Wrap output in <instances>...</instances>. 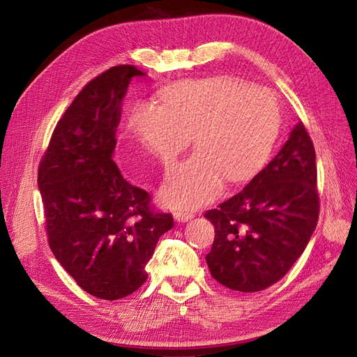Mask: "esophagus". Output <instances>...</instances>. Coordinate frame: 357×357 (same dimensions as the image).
I'll return each mask as SVG.
<instances>
[{"instance_id": "34e87169", "label": "esophagus", "mask_w": 357, "mask_h": 357, "mask_svg": "<svg viewBox=\"0 0 357 357\" xmlns=\"http://www.w3.org/2000/svg\"><path fill=\"white\" fill-rule=\"evenodd\" d=\"M193 218V213H185V211H176L174 213V219L177 222H188Z\"/></svg>"}]
</instances>
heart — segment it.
<instances>
[{"label": "heart", "instance_id": "1", "mask_svg": "<svg viewBox=\"0 0 357 357\" xmlns=\"http://www.w3.org/2000/svg\"><path fill=\"white\" fill-rule=\"evenodd\" d=\"M280 126L277 96L234 77L177 83L162 104L139 101L128 117L129 132L165 168L193 137L197 153L171 169L159 190L162 204L178 210L213 201L223 178L252 177L271 155Z\"/></svg>", "mask_w": 357, "mask_h": 357}]
</instances>
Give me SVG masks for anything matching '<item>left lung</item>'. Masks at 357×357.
<instances>
[{
    "instance_id": "1",
    "label": "left lung",
    "mask_w": 357,
    "mask_h": 357,
    "mask_svg": "<svg viewBox=\"0 0 357 357\" xmlns=\"http://www.w3.org/2000/svg\"><path fill=\"white\" fill-rule=\"evenodd\" d=\"M319 211L316 150L298 123L241 192L205 211L215 234L205 256L211 275L238 291L273 286L304 253Z\"/></svg>"
}]
</instances>
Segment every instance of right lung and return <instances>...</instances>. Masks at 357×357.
<instances>
[{"mask_svg": "<svg viewBox=\"0 0 357 357\" xmlns=\"http://www.w3.org/2000/svg\"><path fill=\"white\" fill-rule=\"evenodd\" d=\"M144 75L116 66L96 75L59 119L38 165L50 250L89 295L116 301L147 278L159 236L174 226L113 162L129 82Z\"/></svg>", "mask_w": 357, "mask_h": 357, "instance_id": "1", "label": "right lung"}]
</instances>
